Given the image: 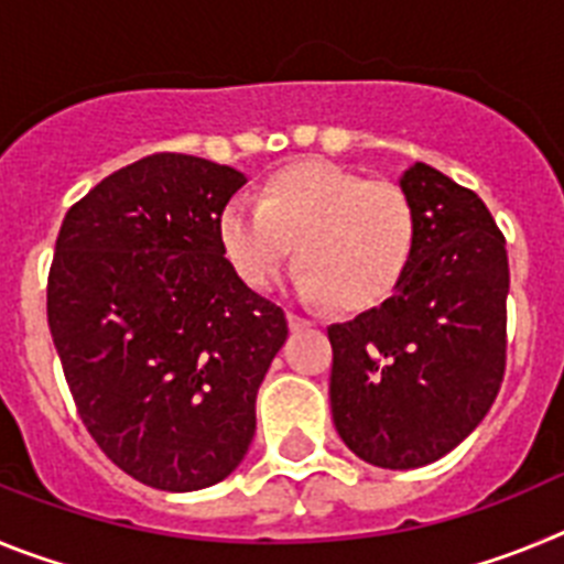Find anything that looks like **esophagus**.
Returning a JSON list of instances; mask_svg holds the SVG:
<instances>
[{"instance_id": "esophagus-1", "label": "esophagus", "mask_w": 564, "mask_h": 564, "mask_svg": "<svg viewBox=\"0 0 564 564\" xmlns=\"http://www.w3.org/2000/svg\"><path fill=\"white\" fill-rule=\"evenodd\" d=\"M288 325H291V330H305V327L313 325V318L302 316L296 311H288Z\"/></svg>"}]
</instances>
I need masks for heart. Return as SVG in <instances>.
I'll use <instances>...</instances> for the list:
<instances>
[{"mask_svg": "<svg viewBox=\"0 0 564 564\" xmlns=\"http://www.w3.org/2000/svg\"><path fill=\"white\" fill-rule=\"evenodd\" d=\"M415 242L410 194L327 161L288 163L268 177L259 203L231 200L220 214L223 253L248 288L268 291L293 251L299 291L341 311L390 296Z\"/></svg>", "mask_w": 564, "mask_h": 564, "instance_id": "heart-1", "label": "heart"}]
</instances>
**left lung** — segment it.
I'll use <instances>...</instances> for the list:
<instances>
[{"mask_svg":"<svg viewBox=\"0 0 564 564\" xmlns=\"http://www.w3.org/2000/svg\"><path fill=\"white\" fill-rule=\"evenodd\" d=\"M410 268L390 299L327 327L330 406L341 441L381 468L452 452L491 410L506 376L508 253L486 203L415 163Z\"/></svg>","mask_w":564,"mask_h":564,"instance_id":"1","label":"left lung"}]
</instances>
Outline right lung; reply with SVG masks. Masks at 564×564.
<instances>
[{
  "label": "right lung",
  "mask_w": 564,
  "mask_h": 564,
  "mask_svg": "<svg viewBox=\"0 0 564 564\" xmlns=\"http://www.w3.org/2000/svg\"><path fill=\"white\" fill-rule=\"evenodd\" d=\"M246 177L154 152L69 208L47 276V325L104 455L161 491L226 480L257 432V390L285 311L237 276L220 214Z\"/></svg>",
  "instance_id": "right-lung-1"
}]
</instances>
